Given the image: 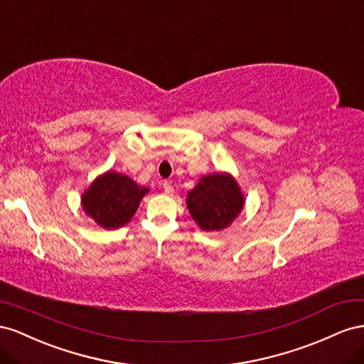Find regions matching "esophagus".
I'll use <instances>...</instances> for the list:
<instances>
[{"instance_id": "34e87169", "label": "esophagus", "mask_w": 364, "mask_h": 364, "mask_svg": "<svg viewBox=\"0 0 364 364\" xmlns=\"http://www.w3.org/2000/svg\"><path fill=\"white\" fill-rule=\"evenodd\" d=\"M163 189H164V193H168V195L173 193V186L169 181H164L163 183Z\"/></svg>"}]
</instances>
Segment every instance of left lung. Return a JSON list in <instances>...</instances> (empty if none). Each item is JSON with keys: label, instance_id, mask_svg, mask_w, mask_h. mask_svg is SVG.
<instances>
[{"label": "left lung", "instance_id": "left-lung-1", "mask_svg": "<svg viewBox=\"0 0 364 364\" xmlns=\"http://www.w3.org/2000/svg\"><path fill=\"white\" fill-rule=\"evenodd\" d=\"M188 209L205 232L228 227L244 207V193L230 173H210L198 181L186 198Z\"/></svg>", "mask_w": 364, "mask_h": 364}]
</instances>
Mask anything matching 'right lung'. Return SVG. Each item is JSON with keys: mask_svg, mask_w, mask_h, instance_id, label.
<instances>
[{"mask_svg": "<svg viewBox=\"0 0 364 364\" xmlns=\"http://www.w3.org/2000/svg\"><path fill=\"white\" fill-rule=\"evenodd\" d=\"M148 192V188L129 176L108 171L99 175L82 195V207L96 224L109 230L128 224Z\"/></svg>", "mask_w": 364, "mask_h": 364, "instance_id": "1", "label": "right lung"}]
</instances>
